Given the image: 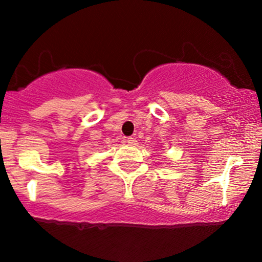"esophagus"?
<instances>
[{
	"label": "esophagus",
	"mask_w": 262,
	"mask_h": 262,
	"mask_svg": "<svg viewBox=\"0 0 262 262\" xmlns=\"http://www.w3.org/2000/svg\"><path fill=\"white\" fill-rule=\"evenodd\" d=\"M125 143L128 144V145H132V146H135L138 144V140L135 139V138H127V139H125Z\"/></svg>",
	"instance_id": "1"
}]
</instances>
